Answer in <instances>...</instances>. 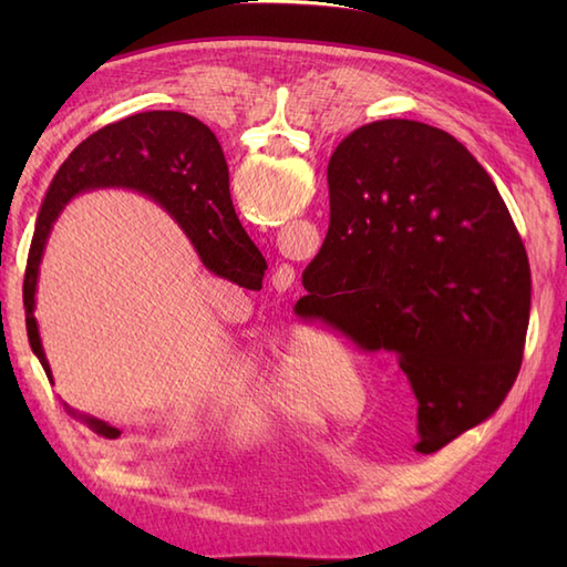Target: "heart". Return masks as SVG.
<instances>
[{"mask_svg": "<svg viewBox=\"0 0 567 567\" xmlns=\"http://www.w3.org/2000/svg\"><path fill=\"white\" fill-rule=\"evenodd\" d=\"M358 382L353 355L331 336H299L270 380V402L290 414L341 412L331 400L336 388Z\"/></svg>", "mask_w": 567, "mask_h": 567, "instance_id": "obj_1", "label": "heart"}]
</instances>
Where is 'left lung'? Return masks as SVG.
I'll use <instances>...</instances> for the list:
<instances>
[{"instance_id":"obj_1","label":"left lung","mask_w":567,"mask_h":567,"mask_svg":"<svg viewBox=\"0 0 567 567\" xmlns=\"http://www.w3.org/2000/svg\"><path fill=\"white\" fill-rule=\"evenodd\" d=\"M331 221L302 275L311 315L390 351L416 396L419 451L485 421L519 375L532 270L473 153L409 118L355 128L329 161Z\"/></svg>"}]
</instances>
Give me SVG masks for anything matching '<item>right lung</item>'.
I'll list each match as a JSON object with an SVG mask.
<instances>
[{"label":"right lung","mask_w":567,"mask_h":567,"mask_svg":"<svg viewBox=\"0 0 567 567\" xmlns=\"http://www.w3.org/2000/svg\"><path fill=\"white\" fill-rule=\"evenodd\" d=\"M94 189H131L153 199L183 228L202 265L214 275L240 285L250 277H262L268 270V262L238 221L228 192V165L209 126L183 112H143L106 124L84 138L60 165L35 221L27 260V277H23L27 331L33 353L39 355L51 384L53 372L35 321L41 262L48 238L65 204ZM63 406L97 436H122V431L106 421L80 414L65 402Z\"/></svg>","instance_id":"obj_1"}]
</instances>
